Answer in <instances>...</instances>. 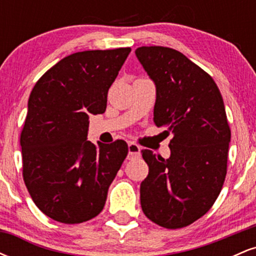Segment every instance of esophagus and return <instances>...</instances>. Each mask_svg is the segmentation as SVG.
<instances>
[{
    "instance_id": "34e87169",
    "label": "esophagus",
    "mask_w": 256,
    "mask_h": 256,
    "mask_svg": "<svg viewBox=\"0 0 256 256\" xmlns=\"http://www.w3.org/2000/svg\"><path fill=\"white\" fill-rule=\"evenodd\" d=\"M128 146V158H136L140 154V146H137L136 143L130 142Z\"/></svg>"
}]
</instances>
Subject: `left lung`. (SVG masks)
I'll return each mask as SVG.
<instances>
[{"label": "left lung", "instance_id": "1", "mask_svg": "<svg viewBox=\"0 0 256 256\" xmlns=\"http://www.w3.org/2000/svg\"><path fill=\"white\" fill-rule=\"evenodd\" d=\"M134 52L156 86L155 125L172 134L168 158L142 150L149 173L140 206L155 224L185 228L210 210L224 184L231 140L224 101L213 78L180 52L154 46Z\"/></svg>", "mask_w": 256, "mask_h": 256}]
</instances>
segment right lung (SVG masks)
I'll return each mask as SVG.
<instances>
[{
  "mask_svg": "<svg viewBox=\"0 0 256 256\" xmlns=\"http://www.w3.org/2000/svg\"><path fill=\"white\" fill-rule=\"evenodd\" d=\"M131 48L79 52L64 58L31 91L20 134L22 177L49 218L79 224L104 210L108 188L124 162V140H86L90 114L104 113L110 85Z\"/></svg>",
  "mask_w": 256,
  "mask_h": 256,
  "instance_id": "1",
  "label": "right lung"
}]
</instances>
